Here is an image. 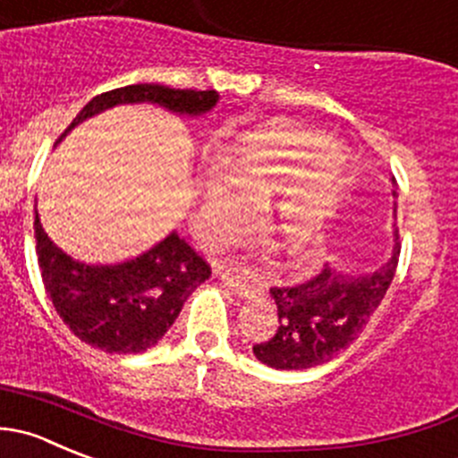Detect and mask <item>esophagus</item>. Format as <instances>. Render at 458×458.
<instances>
[{"mask_svg": "<svg viewBox=\"0 0 458 458\" xmlns=\"http://www.w3.org/2000/svg\"><path fill=\"white\" fill-rule=\"evenodd\" d=\"M219 277L224 279L228 286H233V291L237 293L239 297H248L252 291H255V282H252V277H248V273H237V270L219 268Z\"/></svg>", "mask_w": 458, "mask_h": 458, "instance_id": "34e87169", "label": "esophagus"}]
</instances>
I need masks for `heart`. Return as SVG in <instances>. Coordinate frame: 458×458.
<instances>
[{
  "mask_svg": "<svg viewBox=\"0 0 458 458\" xmlns=\"http://www.w3.org/2000/svg\"><path fill=\"white\" fill-rule=\"evenodd\" d=\"M304 127L270 123L248 131L219 157V179L203 183L201 221L210 242H225L250 224L248 210L266 206L264 233L286 248L288 264L313 261L327 206L347 170L340 145ZM310 157L313 168L303 170Z\"/></svg>",
  "mask_w": 458,
  "mask_h": 458,
  "instance_id": "1",
  "label": "heart"
}]
</instances>
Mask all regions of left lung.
<instances>
[{
  "instance_id": "8db88e82",
  "label": "left lung",
  "mask_w": 458,
  "mask_h": 458,
  "mask_svg": "<svg viewBox=\"0 0 458 458\" xmlns=\"http://www.w3.org/2000/svg\"><path fill=\"white\" fill-rule=\"evenodd\" d=\"M396 197V192H394ZM401 255L398 230L392 259L369 275H349L324 266L309 282L273 286L277 331L252 347L257 360L273 369H310L333 360L362 333L392 284Z\"/></svg>"
}]
</instances>
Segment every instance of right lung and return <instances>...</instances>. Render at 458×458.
<instances>
[{"mask_svg":"<svg viewBox=\"0 0 458 458\" xmlns=\"http://www.w3.org/2000/svg\"><path fill=\"white\" fill-rule=\"evenodd\" d=\"M219 100L216 91L130 84L100 93L80 109L64 134L100 111L130 102H154L174 114L201 116ZM35 250L42 282L62 322L82 342L106 353H143L174 324L185 300L210 277V264L172 233L136 259L114 266L75 261L48 239L35 210Z\"/></svg>","mask_w":458,"mask_h":458,"instance_id":"right-lung-1","label":"right lung"}]
</instances>
